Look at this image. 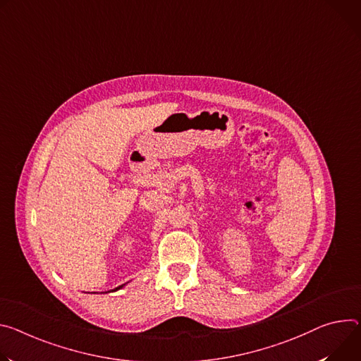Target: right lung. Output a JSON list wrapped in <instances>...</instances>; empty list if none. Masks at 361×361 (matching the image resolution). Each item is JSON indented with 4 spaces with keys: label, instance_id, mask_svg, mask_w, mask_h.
Here are the masks:
<instances>
[{
    "label": "right lung",
    "instance_id": "1",
    "mask_svg": "<svg viewBox=\"0 0 361 361\" xmlns=\"http://www.w3.org/2000/svg\"><path fill=\"white\" fill-rule=\"evenodd\" d=\"M119 288H121V286H119ZM119 288H116V289H119Z\"/></svg>",
    "mask_w": 361,
    "mask_h": 361
}]
</instances>
